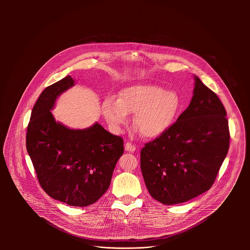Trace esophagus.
I'll list each match as a JSON object with an SVG mask.
<instances>
[{"label":"esophagus","mask_w":250,"mask_h":250,"mask_svg":"<svg viewBox=\"0 0 250 250\" xmlns=\"http://www.w3.org/2000/svg\"><path fill=\"white\" fill-rule=\"evenodd\" d=\"M125 150L129 152H134L136 150V146L131 143H127L125 144Z\"/></svg>","instance_id":"esophagus-1"}]
</instances>
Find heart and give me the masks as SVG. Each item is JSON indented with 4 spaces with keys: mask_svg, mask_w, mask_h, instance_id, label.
Returning <instances> with one entry per match:
<instances>
[{
    "mask_svg": "<svg viewBox=\"0 0 250 250\" xmlns=\"http://www.w3.org/2000/svg\"><path fill=\"white\" fill-rule=\"evenodd\" d=\"M182 109L178 93L160 85L136 84L124 88L119 98L108 97L102 104V114L110 129L121 131L135 113L134 124L144 137L158 138L174 123Z\"/></svg>",
    "mask_w": 250,
    "mask_h": 250,
    "instance_id": "b5f03b06",
    "label": "heart"
}]
</instances>
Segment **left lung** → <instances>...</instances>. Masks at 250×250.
<instances>
[{
  "label": "left lung",
  "instance_id": "8db88e82",
  "mask_svg": "<svg viewBox=\"0 0 250 250\" xmlns=\"http://www.w3.org/2000/svg\"><path fill=\"white\" fill-rule=\"evenodd\" d=\"M229 143L225 107L195 77L188 107L165 134L145 143L141 151V168L150 195L165 205H173L207 191Z\"/></svg>",
  "mask_w": 250,
  "mask_h": 250
}]
</instances>
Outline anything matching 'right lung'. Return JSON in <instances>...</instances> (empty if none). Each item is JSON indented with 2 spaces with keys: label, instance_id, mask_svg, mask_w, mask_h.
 Masks as SVG:
<instances>
[{
  "label": "right lung",
  "instance_id": "obj_1",
  "mask_svg": "<svg viewBox=\"0 0 250 250\" xmlns=\"http://www.w3.org/2000/svg\"><path fill=\"white\" fill-rule=\"evenodd\" d=\"M73 85L66 76L41 92L32 110L26 146L44 191L70 206L84 207L107 191L124 143L98 123L71 130L56 122L51 109Z\"/></svg>",
  "mask_w": 250,
  "mask_h": 250
}]
</instances>
